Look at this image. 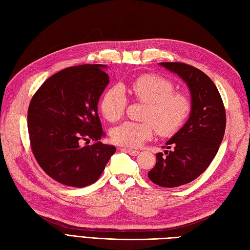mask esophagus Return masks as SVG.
<instances>
[{
	"mask_svg": "<svg viewBox=\"0 0 250 250\" xmlns=\"http://www.w3.org/2000/svg\"><path fill=\"white\" fill-rule=\"evenodd\" d=\"M121 151H123V152H126L128 154H130L131 156H137L140 152L138 150H132V149H127V148H122Z\"/></svg>",
	"mask_w": 250,
	"mask_h": 250,
	"instance_id": "obj_1",
	"label": "esophagus"
}]
</instances>
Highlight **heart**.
Returning <instances> with one entry per match:
<instances>
[{"label":"heart","instance_id":"b5f03b06","mask_svg":"<svg viewBox=\"0 0 250 250\" xmlns=\"http://www.w3.org/2000/svg\"><path fill=\"white\" fill-rule=\"evenodd\" d=\"M134 99L146 104L143 113L145 122H125L113 128L111 141L120 146L137 147L153 135L169 137L184 125L191 111V101L181 92H174L173 83L153 74L141 75L123 86ZM127 104L120 86L108 88L101 98L100 110L109 122L123 116Z\"/></svg>","mask_w":250,"mask_h":250}]
</instances>
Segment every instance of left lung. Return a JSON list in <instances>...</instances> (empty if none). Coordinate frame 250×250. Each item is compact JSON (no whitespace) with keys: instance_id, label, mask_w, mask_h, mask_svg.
<instances>
[{"instance_id":"obj_1","label":"left lung","mask_w":250,"mask_h":250,"mask_svg":"<svg viewBox=\"0 0 250 250\" xmlns=\"http://www.w3.org/2000/svg\"><path fill=\"white\" fill-rule=\"evenodd\" d=\"M190 88L192 107L187 123L167 142L164 155L148 173L153 184L175 188L191 183L208 169L224 137L226 116L215 83L202 71L183 62H161Z\"/></svg>"}]
</instances>
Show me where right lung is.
Returning a JSON list of instances; mask_svg holds the SVG:
<instances>
[{
  "instance_id": "1",
  "label": "right lung",
  "mask_w": 250,
  "mask_h": 250,
  "mask_svg": "<svg viewBox=\"0 0 250 250\" xmlns=\"http://www.w3.org/2000/svg\"><path fill=\"white\" fill-rule=\"evenodd\" d=\"M104 64L70 66L44 81L28 108V131L36 162L64 186L83 188L100 177L116 147L104 132L98 102L109 82ZM93 141L92 146L81 143Z\"/></svg>"
}]
</instances>
